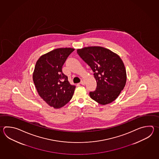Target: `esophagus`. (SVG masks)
Returning <instances> with one entry per match:
<instances>
[{
    "mask_svg": "<svg viewBox=\"0 0 159 159\" xmlns=\"http://www.w3.org/2000/svg\"><path fill=\"white\" fill-rule=\"evenodd\" d=\"M80 84L82 85H84L85 84L84 79H81V81H80Z\"/></svg>",
    "mask_w": 159,
    "mask_h": 159,
    "instance_id": "obj_1",
    "label": "esophagus"
}]
</instances>
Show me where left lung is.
Returning a JSON list of instances; mask_svg holds the SVG:
<instances>
[{
    "label": "left lung",
    "mask_w": 159,
    "mask_h": 159,
    "mask_svg": "<svg viewBox=\"0 0 159 159\" xmlns=\"http://www.w3.org/2000/svg\"><path fill=\"white\" fill-rule=\"evenodd\" d=\"M77 52L94 72L97 88L89 93L91 98L101 105L112 102L126 83V69L120 56L101 46L84 47Z\"/></svg>",
    "instance_id": "obj_1"
}]
</instances>
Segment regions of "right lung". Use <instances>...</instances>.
<instances>
[{
  "label": "right lung",
  "instance_id": "add662e5",
  "mask_svg": "<svg viewBox=\"0 0 159 159\" xmlns=\"http://www.w3.org/2000/svg\"><path fill=\"white\" fill-rule=\"evenodd\" d=\"M71 48H58L41 55L36 62L33 80L39 96L47 104L59 109L72 97L76 86L70 83L62 72V66L74 50Z\"/></svg>",
  "mask_w": 159,
  "mask_h": 159
}]
</instances>
